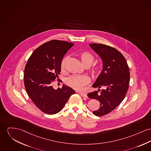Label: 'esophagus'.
<instances>
[{
  "instance_id": "esophagus-1",
  "label": "esophagus",
  "mask_w": 151,
  "mask_h": 151,
  "mask_svg": "<svg viewBox=\"0 0 151 151\" xmlns=\"http://www.w3.org/2000/svg\"><path fill=\"white\" fill-rule=\"evenodd\" d=\"M81 96L82 97H87V94L86 93H80Z\"/></svg>"
}]
</instances>
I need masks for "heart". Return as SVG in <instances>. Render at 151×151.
Segmentation results:
<instances>
[{"mask_svg": "<svg viewBox=\"0 0 151 151\" xmlns=\"http://www.w3.org/2000/svg\"><path fill=\"white\" fill-rule=\"evenodd\" d=\"M69 57H65L61 62V69H65V64L68 60ZM80 58L82 63L86 66H90L94 60V55L88 51H83L80 54ZM65 82L71 88L77 91H81L83 87L88 85L91 82L90 78L86 75L82 76H72L70 77L66 78Z\"/></svg>", "mask_w": 151, "mask_h": 151, "instance_id": "obj_1", "label": "heart"}]
</instances>
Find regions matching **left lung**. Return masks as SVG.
Segmentation results:
<instances>
[{
    "label": "left lung",
    "mask_w": 151,
    "mask_h": 151,
    "mask_svg": "<svg viewBox=\"0 0 151 151\" xmlns=\"http://www.w3.org/2000/svg\"><path fill=\"white\" fill-rule=\"evenodd\" d=\"M89 45L103 62V69L93 87L104 89L99 90L100 93H89L88 96L100 101V108L93 113L102 116L113 111L124 99L129 88V69L125 57L117 49L101 43Z\"/></svg>",
    "instance_id": "1"
}]
</instances>
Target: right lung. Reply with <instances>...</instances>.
<instances>
[{
	"label": "right lung",
	"instance_id": "1",
	"mask_svg": "<svg viewBox=\"0 0 151 151\" xmlns=\"http://www.w3.org/2000/svg\"><path fill=\"white\" fill-rule=\"evenodd\" d=\"M73 45V43L63 40L47 42L34 51L26 65V91L34 104L45 113H58L76 93L66 85L57 90L52 86L60 73L63 57Z\"/></svg>",
	"mask_w": 151,
	"mask_h": 151
}]
</instances>
